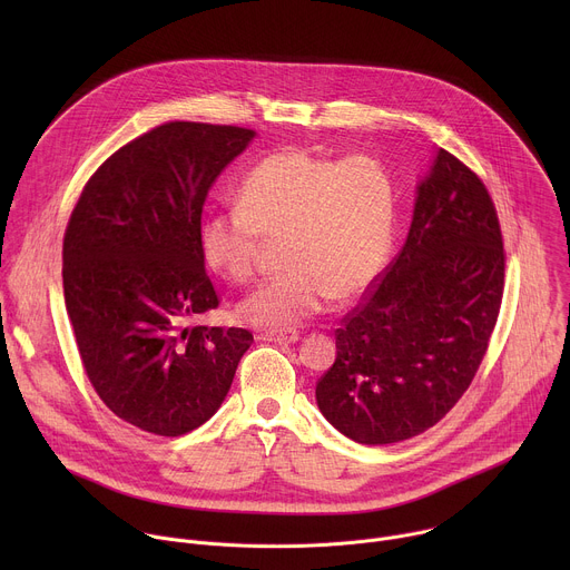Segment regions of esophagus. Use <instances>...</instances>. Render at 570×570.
Here are the masks:
<instances>
[{
    "instance_id": "obj_1",
    "label": "esophagus",
    "mask_w": 570,
    "mask_h": 570,
    "mask_svg": "<svg viewBox=\"0 0 570 570\" xmlns=\"http://www.w3.org/2000/svg\"><path fill=\"white\" fill-rule=\"evenodd\" d=\"M297 338H299V334L295 330H266V332L257 334V341H264V343L291 345V343H297Z\"/></svg>"
}]
</instances>
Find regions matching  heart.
Listing matches in <instances>:
<instances>
[{
	"instance_id": "b5f03b06",
	"label": "heart",
	"mask_w": 570,
	"mask_h": 570,
	"mask_svg": "<svg viewBox=\"0 0 570 570\" xmlns=\"http://www.w3.org/2000/svg\"><path fill=\"white\" fill-rule=\"evenodd\" d=\"M394 180L379 157H322L282 148L238 183V203L212 209L198 229L205 264L250 282L268 238L286 236L288 271L238 304L255 327L284 330L363 293L383 271L394 229Z\"/></svg>"
}]
</instances>
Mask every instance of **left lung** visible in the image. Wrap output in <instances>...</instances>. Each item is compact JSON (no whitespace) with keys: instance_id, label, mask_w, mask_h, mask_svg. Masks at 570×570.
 Returning <instances> with one entry per match:
<instances>
[{"instance_id":"left-lung-1","label":"left lung","mask_w":570,"mask_h":570,"mask_svg":"<svg viewBox=\"0 0 570 570\" xmlns=\"http://www.w3.org/2000/svg\"><path fill=\"white\" fill-rule=\"evenodd\" d=\"M336 330L317 409L358 444L435 426L471 385L505 286L497 207L482 180L440 148L417 187L401 253Z\"/></svg>"}]
</instances>
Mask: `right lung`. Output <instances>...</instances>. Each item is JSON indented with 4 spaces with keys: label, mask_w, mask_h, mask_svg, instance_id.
<instances>
[{
    "label": "right lung",
    "mask_w": 570,
    "mask_h": 570,
    "mask_svg": "<svg viewBox=\"0 0 570 570\" xmlns=\"http://www.w3.org/2000/svg\"><path fill=\"white\" fill-rule=\"evenodd\" d=\"M255 130L169 121L112 153L62 240V288L80 361L108 409L165 438L205 424L253 334L187 327L218 306L198 243L209 187Z\"/></svg>",
    "instance_id": "right-lung-1"
}]
</instances>
